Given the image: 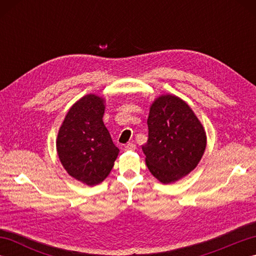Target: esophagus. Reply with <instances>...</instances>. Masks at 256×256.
Listing matches in <instances>:
<instances>
[{
  "label": "esophagus",
  "instance_id": "1",
  "mask_svg": "<svg viewBox=\"0 0 256 256\" xmlns=\"http://www.w3.org/2000/svg\"><path fill=\"white\" fill-rule=\"evenodd\" d=\"M125 150H134L135 148H136V145H135L134 143H128L126 145H125Z\"/></svg>",
  "mask_w": 256,
  "mask_h": 256
}]
</instances>
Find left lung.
<instances>
[{
    "label": "left lung",
    "instance_id": "1",
    "mask_svg": "<svg viewBox=\"0 0 256 256\" xmlns=\"http://www.w3.org/2000/svg\"><path fill=\"white\" fill-rule=\"evenodd\" d=\"M148 125V143L142 150L154 177L170 184L194 170L204 153L206 138L186 102L170 94L157 98L150 108Z\"/></svg>",
    "mask_w": 256,
    "mask_h": 256
}]
</instances>
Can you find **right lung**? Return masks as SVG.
Segmentation results:
<instances>
[{
    "label": "right lung",
    "instance_id": "obj_1",
    "mask_svg": "<svg viewBox=\"0 0 256 256\" xmlns=\"http://www.w3.org/2000/svg\"><path fill=\"white\" fill-rule=\"evenodd\" d=\"M104 108V100L96 94L81 98L70 108L57 138L64 170L88 186L104 180L120 152L103 123Z\"/></svg>",
    "mask_w": 256,
    "mask_h": 256
}]
</instances>
